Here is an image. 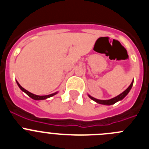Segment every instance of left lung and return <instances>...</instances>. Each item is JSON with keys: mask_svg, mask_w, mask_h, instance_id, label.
Here are the masks:
<instances>
[{"mask_svg": "<svg viewBox=\"0 0 149 149\" xmlns=\"http://www.w3.org/2000/svg\"><path fill=\"white\" fill-rule=\"evenodd\" d=\"M133 84H134V81H132V83L131 84V85H130V86H129L128 87H127V89H125V90L124 91L123 93H121V94L119 95H117L116 97H115V98H111V99H109V100H98V99H96V98H93V97L90 96L89 95H88V96H89L91 99L93 100V101H95V102H97V103H98V104H104V105H112V104H113L116 103L117 101L122 100L124 98H125V97L126 95H127V94H128V93L130 92V90L131 89V88H132Z\"/></svg>", "mask_w": 149, "mask_h": 149, "instance_id": "obj_1", "label": "left lung"}]
</instances>
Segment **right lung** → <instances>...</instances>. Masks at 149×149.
Wrapping results in <instances>:
<instances>
[{"label": "right lung", "mask_w": 149, "mask_h": 149, "mask_svg": "<svg viewBox=\"0 0 149 149\" xmlns=\"http://www.w3.org/2000/svg\"><path fill=\"white\" fill-rule=\"evenodd\" d=\"M16 82H17V84H18V87L20 88V89H22V91H23L24 93H25L26 94H27V95L29 96V97H30V98H33V99H34V100H44V99H46V98H50V97H52V96H54V95H56V93H57V92H56V93H52V94L48 95H34V94H33V93L28 92V91L26 90L25 89H24V88L22 87V86H21L20 84H18V81H16Z\"/></svg>", "instance_id": "add662e5"}]
</instances>
